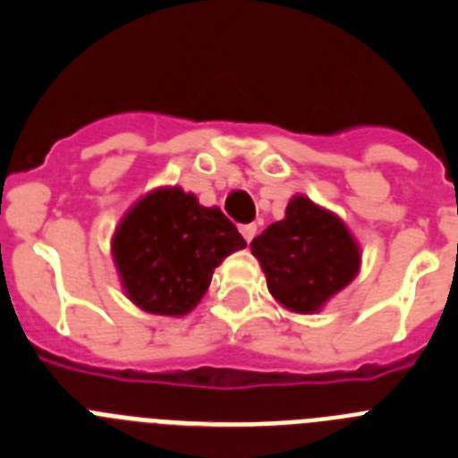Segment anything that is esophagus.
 I'll return each instance as SVG.
<instances>
[{"label":"esophagus","mask_w":458,"mask_h":458,"mask_svg":"<svg viewBox=\"0 0 458 458\" xmlns=\"http://www.w3.org/2000/svg\"><path fill=\"white\" fill-rule=\"evenodd\" d=\"M241 233L242 238L250 242L254 236H257V225H254V222H250V225H241Z\"/></svg>","instance_id":"esophagus-1"}]
</instances>
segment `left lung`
<instances>
[{
	"label": "left lung",
	"instance_id": "left-lung-1",
	"mask_svg": "<svg viewBox=\"0 0 458 458\" xmlns=\"http://www.w3.org/2000/svg\"><path fill=\"white\" fill-rule=\"evenodd\" d=\"M250 248L275 301L298 314L321 310L360 270V248L346 225L302 194Z\"/></svg>",
	"mask_w": 458,
	"mask_h": 458
}]
</instances>
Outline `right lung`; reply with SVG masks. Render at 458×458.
<instances>
[{"label": "right lung", "instance_id": "obj_1", "mask_svg": "<svg viewBox=\"0 0 458 458\" xmlns=\"http://www.w3.org/2000/svg\"><path fill=\"white\" fill-rule=\"evenodd\" d=\"M245 245L220 208H206L181 188H157L116 226L112 257L137 307L183 317L204 298L222 259Z\"/></svg>", "mask_w": 458, "mask_h": 458}]
</instances>
